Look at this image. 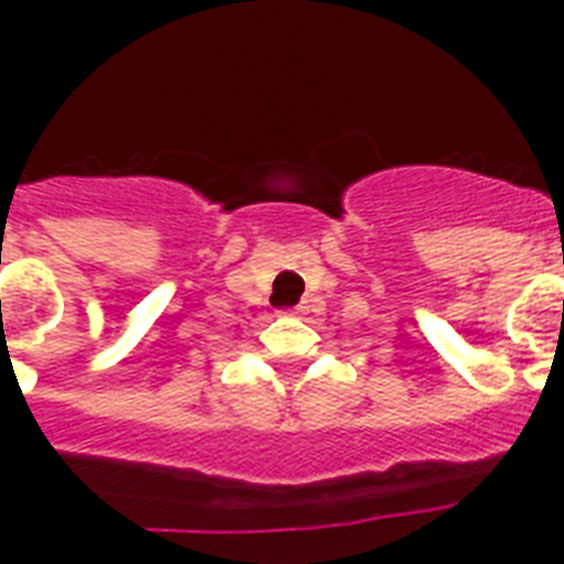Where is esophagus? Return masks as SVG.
Wrapping results in <instances>:
<instances>
[{"mask_svg": "<svg viewBox=\"0 0 564 564\" xmlns=\"http://www.w3.org/2000/svg\"><path fill=\"white\" fill-rule=\"evenodd\" d=\"M295 310H299V313H304V310H307V304H304V307H295Z\"/></svg>", "mask_w": 564, "mask_h": 564, "instance_id": "obj_1", "label": "esophagus"}]
</instances>
